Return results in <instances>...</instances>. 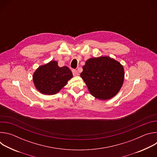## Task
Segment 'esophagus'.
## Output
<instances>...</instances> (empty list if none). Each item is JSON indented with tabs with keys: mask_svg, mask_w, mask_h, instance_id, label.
Instances as JSON below:
<instances>
[{
	"mask_svg": "<svg viewBox=\"0 0 157 157\" xmlns=\"http://www.w3.org/2000/svg\"><path fill=\"white\" fill-rule=\"evenodd\" d=\"M72 72H73V75H74L75 76L79 75V73H78V71L76 70H72Z\"/></svg>",
	"mask_w": 157,
	"mask_h": 157,
	"instance_id": "34e87169",
	"label": "esophagus"
}]
</instances>
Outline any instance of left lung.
Returning <instances> with one entry per match:
<instances>
[{
	"mask_svg": "<svg viewBox=\"0 0 157 157\" xmlns=\"http://www.w3.org/2000/svg\"><path fill=\"white\" fill-rule=\"evenodd\" d=\"M81 77L91 94L99 100L114 97L124 81L123 66L107 56L88 59L82 66Z\"/></svg>",
	"mask_w": 157,
	"mask_h": 157,
	"instance_id": "obj_1",
	"label": "left lung"
}]
</instances>
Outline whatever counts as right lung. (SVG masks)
Returning <instances> with one entry per match:
<instances>
[{
  "mask_svg": "<svg viewBox=\"0 0 157 157\" xmlns=\"http://www.w3.org/2000/svg\"><path fill=\"white\" fill-rule=\"evenodd\" d=\"M72 78L73 73L68 67H59L56 61L52 60L40 66L35 70L33 81L40 93L53 95L59 93Z\"/></svg>",
  "mask_w": 157,
  "mask_h": 157,
  "instance_id": "right-lung-1",
  "label": "right lung"
}]
</instances>
